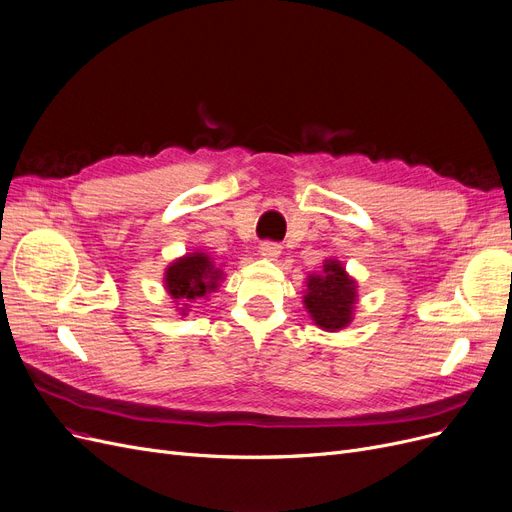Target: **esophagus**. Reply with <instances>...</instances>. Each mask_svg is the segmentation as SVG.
Listing matches in <instances>:
<instances>
[{
    "mask_svg": "<svg viewBox=\"0 0 512 512\" xmlns=\"http://www.w3.org/2000/svg\"><path fill=\"white\" fill-rule=\"evenodd\" d=\"M259 255L263 259L274 261L280 255V244H276V242H261L259 244Z\"/></svg>",
    "mask_w": 512,
    "mask_h": 512,
    "instance_id": "obj_1",
    "label": "esophagus"
}]
</instances>
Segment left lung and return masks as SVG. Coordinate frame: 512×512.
<instances>
[{"label": "left lung", "mask_w": 512, "mask_h": 512, "mask_svg": "<svg viewBox=\"0 0 512 512\" xmlns=\"http://www.w3.org/2000/svg\"><path fill=\"white\" fill-rule=\"evenodd\" d=\"M304 308L325 332H340L355 317L357 280L338 259H325L319 274H308Z\"/></svg>", "instance_id": "1"}]
</instances>
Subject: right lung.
<instances>
[{"mask_svg": "<svg viewBox=\"0 0 512 512\" xmlns=\"http://www.w3.org/2000/svg\"><path fill=\"white\" fill-rule=\"evenodd\" d=\"M225 272L208 253L193 251L174 259L163 272V287L174 300L178 315H187L193 302L219 289Z\"/></svg>", "mask_w": 512, "mask_h": 512, "instance_id": "1", "label": "right lung"}]
</instances>
